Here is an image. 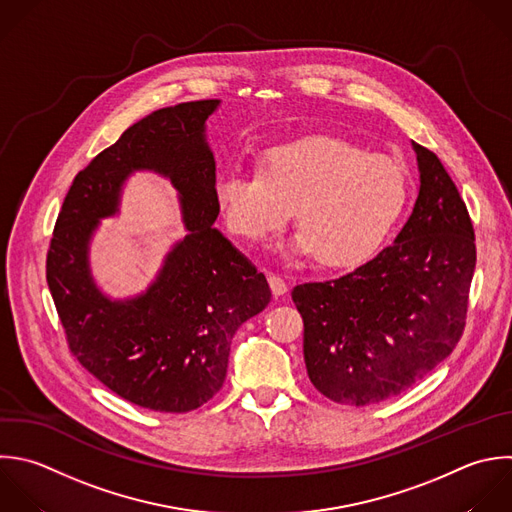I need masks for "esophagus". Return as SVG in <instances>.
Returning a JSON list of instances; mask_svg holds the SVG:
<instances>
[{
	"label": "esophagus",
	"instance_id": "34e87169",
	"mask_svg": "<svg viewBox=\"0 0 512 512\" xmlns=\"http://www.w3.org/2000/svg\"><path fill=\"white\" fill-rule=\"evenodd\" d=\"M268 284H270V290H272V294L274 296H282V294H286L288 292V284H286V280L282 278V276H278V274H268Z\"/></svg>",
	"mask_w": 512,
	"mask_h": 512
}]
</instances>
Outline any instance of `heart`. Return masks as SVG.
<instances>
[{
    "label": "heart",
    "instance_id": "obj_1",
    "mask_svg": "<svg viewBox=\"0 0 512 512\" xmlns=\"http://www.w3.org/2000/svg\"><path fill=\"white\" fill-rule=\"evenodd\" d=\"M214 196L228 230L264 240L292 208L300 230L288 250L316 254L326 268L366 262L388 238L408 200L402 164L332 136H310L264 150L258 172L224 170Z\"/></svg>",
    "mask_w": 512,
    "mask_h": 512
}]
</instances>
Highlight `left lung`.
<instances>
[{"label":"left lung","instance_id":"1","mask_svg":"<svg viewBox=\"0 0 512 512\" xmlns=\"http://www.w3.org/2000/svg\"><path fill=\"white\" fill-rule=\"evenodd\" d=\"M412 148L420 188L394 244L346 276L292 290L308 378L340 404H376L408 390L454 350L466 324L472 222L436 154Z\"/></svg>","mask_w":512,"mask_h":512}]
</instances>
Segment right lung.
<instances>
[{
	"label": "right lung",
	"instance_id": "1",
	"mask_svg": "<svg viewBox=\"0 0 512 512\" xmlns=\"http://www.w3.org/2000/svg\"><path fill=\"white\" fill-rule=\"evenodd\" d=\"M218 106L184 102L130 126L74 178L48 250L46 278L72 354L112 392L156 412L208 402L224 384L236 330L272 298L266 276L214 228L220 208L206 120ZM138 169L175 184L189 234L144 295L112 301L91 278L87 250Z\"/></svg>",
	"mask_w": 512,
	"mask_h": 512
}]
</instances>
